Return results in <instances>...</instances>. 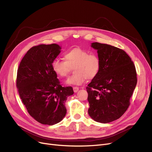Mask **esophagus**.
Returning a JSON list of instances; mask_svg holds the SVG:
<instances>
[{
  "label": "esophagus",
  "instance_id": "esophagus-1",
  "mask_svg": "<svg viewBox=\"0 0 152 152\" xmlns=\"http://www.w3.org/2000/svg\"><path fill=\"white\" fill-rule=\"evenodd\" d=\"M73 89H74V92H77L79 90V88H78V87H73Z\"/></svg>",
  "mask_w": 152,
  "mask_h": 152
}]
</instances>
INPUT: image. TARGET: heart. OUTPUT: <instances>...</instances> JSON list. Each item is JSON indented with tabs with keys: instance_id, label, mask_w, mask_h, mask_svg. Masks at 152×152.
Returning <instances> with one entry per match:
<instances>
[{
	"instance_id": "b5f03b06",
	"label": "heart",
	"mask_w": 152,
	"mask_h": 152,
	"mask_svg": "<svg viewBox=\"0 0 152 152\" xmlns=\"http://www.w3.org/2000/svg\"><path fill=\"white\" fill-rule=\"evenodd\" d=\"M64 58L65 60H54L52 68L55 74L61 78L66 77L74 69L75 74L66 82L69 85L80 86L87 79H94L101 68V61L97 55L80 48H74L66 52Z\"/></svg>"
}]
</instances>
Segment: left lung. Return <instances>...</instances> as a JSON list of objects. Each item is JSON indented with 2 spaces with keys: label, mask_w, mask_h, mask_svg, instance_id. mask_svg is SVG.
I'll use <instances>...</instances> for the list:
<instances>
[{
  "label": "left lung",
  "mask_w": 152,
  "mask_h": 152,
  "mask_svg": "<svg viewBox=\"0 0 152 152\" xmlns=\"http://www.w3.org/2000/svg\"><path fill=\"white\" fill-rule=\"evenodd\" d=\"M91 46L97 50L101 68L86 87L88 113L94 121L108 123L119 119L129 106L137 83V71L124 50L97 42Z\"/></svg>",
  "instance_id": "1"
}]
</instances>
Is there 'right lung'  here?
<instances>
[{"instance_id": "obj_1", "label": "right lung", "mask_w": 152, "mask_h": 152, "mask_svg": "<svg viewBox=\"0 0 152 152\" xmlns=\"http://www.w3.org/2000/svg\"><path fill=\"white\" fill-rule=\"evenodd\" d=\"M56 44L39 45L30 48L20 61L16 87L28 112L43 124L53 125L65 116L67 97L72 87H62L52 64L60 53Z\"/></svg>"}]
</instances>
